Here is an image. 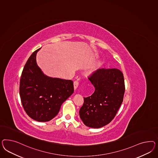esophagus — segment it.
Listing matches in <instances>:
<instances>
[{"label": "esophagus", "instance_id": "obj_1", "mask_svg": "<svg viewBox=\"0 0 158 158\" xmlns=\"http://www.w3.org/2000/svg\"><path fill=\"white\" fill-rule=\"evenodd\" d=\"M73 85H74V89L75 90H76L77 89V87H78L79 85V81H75L73 82Z\"/></svg>", "mask_w": 158, "mask_h": 158}]
</instances>
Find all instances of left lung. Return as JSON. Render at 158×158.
I'll use <instances>...</instances> for the list:
<instances>
[{
    "mask_svg": "<svg viewBox=\"0 0 158 158\" xmlns=\"http://www.w3.org/2000/svg\"><path fill=\"white\" fill-rule=\"evenodd\" d=\"M88 78L95 90L90 97H84L79 115L87 127L101 128L114 118L123 101L124 75L116 68H99Z\"/></svg>",
    "mask_w": 158,
    "mask_h": 158,
    "instance_id": "left-lung-1",
    "label": "left lung"
}]
</instances>
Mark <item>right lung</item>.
<instances>
[{
	"mask_svg": "<svg viewBox=\"0 0 158 158\" xmlns=\"http://www.w3.org/2000/svg\"><path fill=\"white\" fill-rule=\"evenodd\" d=\"M35 51L27 61L22 73L19 94L27 114L39 122L53 118L62 103L73 94L71 80L52 78L45 75L36 63Z\"/></svg>",
	"mask_w": 158,
	"mask_h": 158,
	"instance_id": "1",
	"label": "right lung"
}]
</instances>
